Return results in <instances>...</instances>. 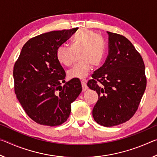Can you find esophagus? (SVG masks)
I'll return each mask as SVG.
<instances>
[{
	"label": "esophagus",
	"instance_id": "1",
	"mask_svg": "<svg viewBox=\"0 0 157 157\" xmlns=\"http://www.w3.org/2000/svg\"><path fill=\"white\" fill-rule=\"evenodd\" d=\"M81 83H82V91H85L86 90L88 89V86H87V85H86V79H82V80L81 81Z\"/></svg>",
	"mask_w": 157,
	"mask_h": 157
}]
</instances>
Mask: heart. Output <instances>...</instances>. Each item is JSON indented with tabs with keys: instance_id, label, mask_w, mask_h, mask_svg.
<instances>
[{
	"instance_id": "1",
	"label": "heart",
	"mask_w": 157,
	"mask_h": 157,
	"mask_svg": "<svg viewBox=\"0 0 157 157\" xmlns=\"http://www.w3.org/2000/svg\"><path fill=\"white\" fill-rule=\"evenodd\" d=\"M105 42L103 38L94 31L84 29L75 34L71 42V47L61 45L57 48L58 62L70 66L74 62L75 52H78L79 62L68 71L70 78H84L88 75L91 65L98 66L105 55Z\"/></svg>"
}]
</instances>
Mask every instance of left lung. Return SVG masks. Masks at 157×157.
<instances>
[{
    "mask_svg": "<svg viewBox=\"0 0 157 157\" xmlns=\"http://www.w3.org/2000/svg\"><path fill=\"white\" fill-rule=\"evenodd\" d=\"M107 33V58L93 74L87 86L98 95L93 109L95 121L113 127L125 123L136 113L147 80L143 58L133 44L123 35Z\"/></svg>",
    "mask_w": 157,
    "mask_h": 157,
    "instance_id": "left-lung-1",
    "label": "left lung"
}]
</instances>
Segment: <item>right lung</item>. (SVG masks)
I'll return each instance as SVG.
<instances>
[{
	"label": "right lung",
	"mask_w": 157,
	"mask_h": 157,
	"mask_svg": "<svg viewBox=\"0 0 157 157\" xmlns=\"http://www.w3.org/2000/svg\"><path fill=\"white\" fill-rule=\"evenodd\" d=\"M78 28L51 31L30 39L16 62L13 76L17 99L36 123L57 126L67 121L71 103L82 88L79 79L65 82V71L56 58L57 48Z\"/></svg>",
	"instance_id": "add662e5"
}]
</instances>
